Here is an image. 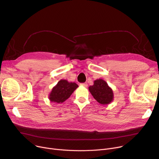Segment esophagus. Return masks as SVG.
<instances>
[{"instance_id":"34e87169","label":"esophagus","mask_w":159,"mask_h":159,"mask_svg":"<svg viewBox=\"0 0 159 159\" xmlns=\"http://www.w3.org/2000/svg\"><path fill=\"white\" fill-rule=\"evenodd\" d=\"M80 85H82V86H84V87H87V83H81Z\"/></svg>"}]
</instances>
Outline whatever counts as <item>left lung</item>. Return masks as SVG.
Returning <instances> with one entry per match:
<instances>
[{"instance_id": "obj_1", "label": "left lung", "mask_w": 159, "mask_h": 159, "mask_svg": "<svg viewBox=\"0 0 159 159\" xmlns=\"http://www.w3.org/2000/svg\"><path fill=\"white\" fill-rule=\"evenodd\" d=\"M89 90L93 98L102 105L110 104L114 99V94L112 89L102 79L94 80V85L89 87Z\"/></svg>"}]
</instances>
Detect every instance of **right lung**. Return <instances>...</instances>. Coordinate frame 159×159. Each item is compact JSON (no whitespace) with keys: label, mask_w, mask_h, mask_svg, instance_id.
<instances>
[{"label":"right lung","mask_w":159,"mask_h":159,"mask_svg":"<svg viewBox=\"0 0 159 159\" xmlns=\"http://www.w3.org/2000/svg\"><path fill=\"white\" fill-rule=\"evenodd\" d=\"M78 87L75 82H69L66 80L61 79L53 87L48 96L49 99L51 102L62 103L70 97Z\"/></svg>","instance_id":"right-lung-1"}]
</instances>
